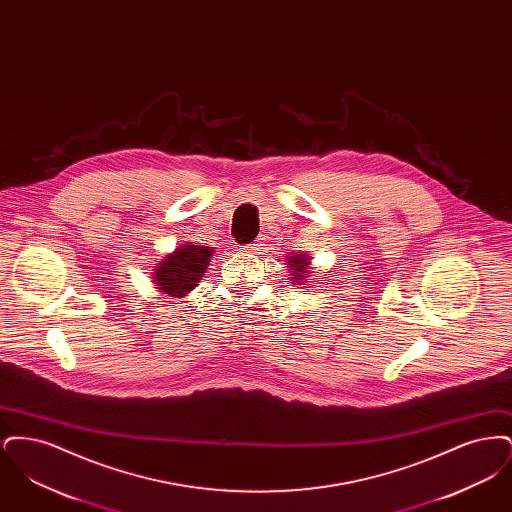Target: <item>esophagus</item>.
<instances>
[{"label": "esophagus", "instance_id": "34e87169", "mask_svg": "<svg viewBox=\"0 0 512 512\" xmlns=\"http://www.w3.org/2000/svg\"><path fill=\"white\" fill-rule=\"evenodd\" d=\"M263 240H255L253 244L242 245V251L249 253V255H257L263 251Z\"/></svg>", "mask_w": 512, "mask_h": 512}]
</instances>
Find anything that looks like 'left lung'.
<instances>
[{"instance_id": "8db88e82", "label": "left lung", "mask_w": 512, "mask_h": 512, "mask_svg": "<svg viewBox=\"0 0 512 512\" xmlns=\"http://www.w3.org/2000/svg\"><path fill=\"white\" fill-rule=\"evenodd\" d=\"M290 263H292V265H290V268H292V274H290V276H292L293 282H299L301 278H307V276H305V274H307L305 267L309 265V259H307L305 255H303V257H301V255L292 257Z\"/></svg>"}]
</instances>
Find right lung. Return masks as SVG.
<instances>
[{
    "instance_id": "1",
    "label": "right lung",
    "mask_w": 512,
    "mask_h": 512,
    "mask_svg": "<svg viewBox=\"0 0 512 512\" xmlns=\"http://www.w3.org/2000/svg\"><path fill=\"white\" fill-rule=\"evenodd\" d=\"M213 249L186 244L178 247L169 257H165L153 272L155 284L161 292L169 293L171 297H182L192 292L199 284Z\"/></svg>"
}]
</instances>
